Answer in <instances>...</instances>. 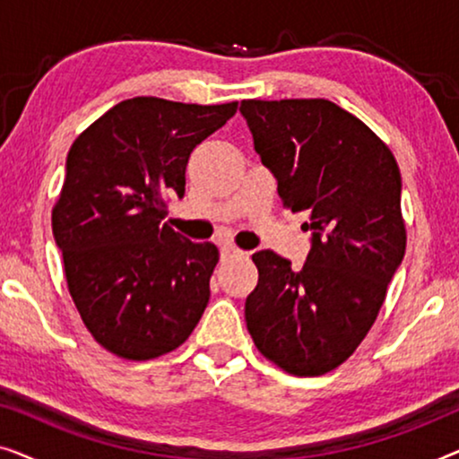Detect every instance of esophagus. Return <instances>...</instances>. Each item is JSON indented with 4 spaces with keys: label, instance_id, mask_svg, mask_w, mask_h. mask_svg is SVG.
Instances as JSON below:
<instances>
[{
    "label": "esophagus",
    "instance_id": "esophagus-1",
    "mask_svg": "<svg viewBox=\"0 0 459 459\" xmlns=\"http://www.w3.org/2000/svg\"><path fill=\"white\" fill-rule=\"evenodd\" d=\"M247 255L244 250H240L238 247H234V244H223L221 247V256L223 259H231V256H242Z\"/></svg>",
    "mask_w": 459,
    "mask_h": 459
}]
</instances>
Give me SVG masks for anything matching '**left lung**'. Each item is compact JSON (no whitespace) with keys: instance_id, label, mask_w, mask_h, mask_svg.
I'll use <instances>...</instances> for the list:
<instances>
[{"instance_id":"8db88e82","label":"left lung","mask_w":459,"mask_h":459,"mask_svg":"<svg viewBox=\"0 0 459 459\" xmlns=\"http://www.w3.org/2000/svg\"><path fill=\"white\" fill-rule=\"evenodd\" d=\"M255 150L284 209L307 211L300 272L259 250L244 317L259 353L294 376H322L353 355L403 261L401 173L366 123L324 98L242 100Z\"/></svg>"}]
</instances>
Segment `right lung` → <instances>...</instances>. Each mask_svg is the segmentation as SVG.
<instances>
[{
	"label": "right lung",
	"mask_w": 459,
	"mask_h": 459,
	"mask_svg": "<svg viewBox=\"0 0 459 459\" xmlns=\"http://www.w3.org/2000/svg\"><path fill=\"white\" fill-rule=\"evenodd\" d=\"M236 110L238 102L137 96L104 112L68 150L52 231L73 303L112 355L171 353L203 317L219 250L162 219L169 192L184 196L192 150Z\"/></svg>",
	"instance_id": "obj_1"
}]
</instances>
